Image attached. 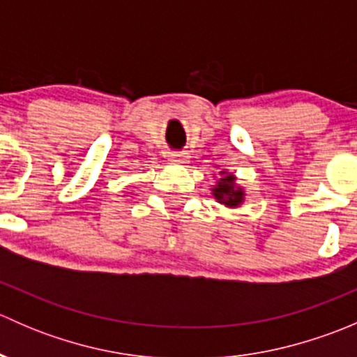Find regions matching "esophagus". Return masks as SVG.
I'll list each match as a JSON object with an SVG mask.
<instances>
[{"label": "esophagus", "instance_id": "esophagus-1", "mask_svg": "<svg viewBox=\"0 0 357 357\" xmlns=\"http://www.w3.org/2000/svg\"><path fill=\"white\" fill-rule=\"evenodd\" d=\"M169 158H171L172 162H176V164H185L186 158H188V157H186L185 153H181V152H172L171 155H169Z\"/></svg>", "mask_w": 357, "mask_h": 357}]
</instances>
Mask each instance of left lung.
I'll return each instance as SVG.
<instances>
[{
	"instance_id": "1",
	"label": "left lung",
	"mask_w": 357,
	"mask_h": 357,
	"mask_svg": "<svg viewBox=\"0 0 357 357\" xmlns=\"http://www.w3.org/2000/svg\"><path fill=\"white\" fill-rule=\"evenodd\" d=\"M221 178L215 181L214 188H212V195L219 204L226 205V207L236 208L243 204L245 200V190L240 185H236L235 174L228 171L219 172Z\"/></svg>"
}]
</instances>
